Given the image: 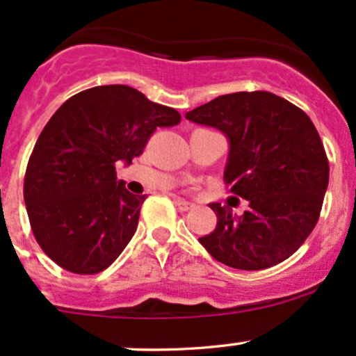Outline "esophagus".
Segmentation results:
<instances>
[{"mask_svg":"<svg viewBox=\"0 0 356 356\" xmlns=\"http://www.w3.org/2000/svg\"><path fill=\"white\" fill-rule=\"evenodd\" d=\"M175 204H177V207L179 209V211H192V209L195 207L192 202H188V200H185V199H179V197L175 199Z\"/></svg>","mask_w":356,"mask_h":356,"instance_id":"esophagus-1","label":"esophagus"}]
</instances>
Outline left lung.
Wrapping results in <instances>:
<instances>
[{"label":"left lung","instance_id":"8db88e82","mask_svg":"<svg viewBox=\"0 0 356 356\" xmlns=\"http://www.w3.org/2000/svg\"><path fill=\"white\" fill-rule=\"evenodd\" d=\"M218 128L229 142L225 179L248 202L241 216L209 204L214 232L199 238L216 260L233 269L260 270L295 254L318 221L329 163L312 120L266 90L212 99L185 115Z\"/></svg>","mask_w":356,"mask_h":356}]
</instances>
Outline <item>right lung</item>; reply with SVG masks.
<instances>
[{
    "label": "right lung",
    "mask_w": 356,
    "mask_h": 356,
    "mask_svg": "<svg viewBox=\"0 0 356 356\" xmlns=\"http://www.w3.org/2000/svg\"><path fill=\"white\" fill-rule=\"evenodd\" d=\"M177 109L128 86H99L65 101L34 145L25 171L29 221L44 254L75 274L111 266L134 236L145 195L116 178Z\"/></svg>",
    "instance_id": "1"
}]
</instances>
